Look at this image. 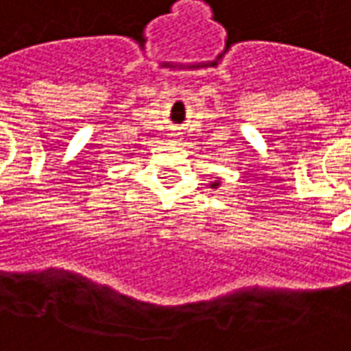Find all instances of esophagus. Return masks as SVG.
<instances>
[{"label":"esophagus","instance_id":"1","mask_svg":"<svg viewBox=\"0 0 351 351\" xmlns=\"http://www.w3.org/2000/svg\"><path fill=\"white\" fill-rule=\"evenodd\" d=\"M172 136H178V134H172Z\"/></svg>","mask_w":351,"mask_h":351}]
</instances>
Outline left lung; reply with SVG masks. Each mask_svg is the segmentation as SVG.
Masks as SVG:
<instances>
[{
    "instance_id": "obj_1",
    "label": "left lung",
    "mask_w": 351,
    "mask_h": 351,
    "mask_svg": "<svg viewBox=\"0 0 351 351\" xmlns=\"http://www.w3.org/2000/svg\"><path fill=\"white\" fill-rule=\"evenodd\" d=\"M209 186H211V189H217V186H219V181H215V183H211Z\"/></svg>"
}]
</instances>
